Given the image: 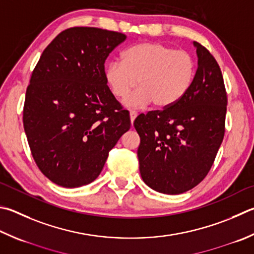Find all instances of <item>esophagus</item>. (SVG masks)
<instances>
[{"mask_svg":"<svg viewBox=\"0 0 254 254\" xmlns=\"http://www.w3.org/2000/svg\"><path fill=\"white\" fill-rule=\"evenodd\" d=\"M136 115H137V113L135 111H130V120H131L132 124H133V122H134Z\"/></svg>","mask_w":254,"mask_h":254,"instance_id":"esophagus-1","label":"esophagus"}]
</instances>
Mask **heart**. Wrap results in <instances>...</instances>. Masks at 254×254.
<instances>
[{"label": "heart", "instance_id": "1", "mask_svg": "<svg viewBox=\"0 0 254 254\" xmlns=\"http://www.w3.org/2000/svg\"><path fill=\"white\" fill-rule=\"evenodd\" d=\"M196 61L187 51L175 50L159 42H142L122 53V61H113L105 68V81L112 94L126 100L130 108H144L150 103L165 110L178 104L193 85Z\"/></svg>", "mask_w": 254, "mask_h": 254}]
</instances>
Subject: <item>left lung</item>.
<instances>
[{
	"instance_id": "8db88e82",
	"label": "left lung",
	"mask_w": 254,
	"mask_h": 254,
	"mask_svg": "<svg viewBox=\"0 0 254 254\" xmlns=\"http://www.w3.org/2000/svg\"><path fill=\"white\" fill-rule=\"evenodd\" d=\"M193 44L197 70L190 91L174 107L142 113L133 123L141 139V177L164 194H181L206 177L225 132L228 98L222 73L203 45Z\"/></svg>"
}]
</instances>
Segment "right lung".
<instances>
[{
  "instance_id": "add662e5",
  "label": "right lung",
  "mask_w": 254,
  "mask_h": 254,
  "mask_svg": "<svg viewBox=\"0 0 254 254\" xmlns=\"http://www.w3.org/2000/svg\"><path fill=\"white\" fill-rule=\"evenodd\" d=\"M126 39L120 32L70 27L45 48L32 72L23 126L36 165L58 186L94 181L130 130V114L104 76L105 60Z\"/></svg>"
}]
</instances>
